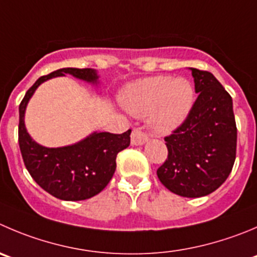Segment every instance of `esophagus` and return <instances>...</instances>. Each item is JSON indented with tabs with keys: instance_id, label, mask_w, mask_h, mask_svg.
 <instances>
[{
	"instance_id": "esophagus-1",
	"label": "esophagus",
	"mask_w": 257,
	"mask_h": 257,
	"mask_svg": "<svg viewBox=\"0 0 257 257\" xmlns=\"http://www.w3.org/2000/svg\"><path fill=\"white\" fill-rule=\"evenodd\" d=\"M148 141V136H146V134H144L143 131L140 130H134L133 134H131V144L135 146H140V145H144V144Z\"/></svg>"
}]
</instances>
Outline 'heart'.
<instances>
[{
    "label": "heart",
    "mask_w": 257,
    "mask_h": 257,
    "mask_svg": "<svg viewBox=\"0 0 257 257\" xmlns=\"http://www.w3.org/2000/svg\"><path fill=\"white\" fill-rule=\"evenodd\" d=\"M195 101L187 78L156 75L128 85L122 94L126 111L136 117L149 116V123L160 135L170 134L189 117Z\"/></svg>",
    "instance_id": "heart-1"
}]
</instances>
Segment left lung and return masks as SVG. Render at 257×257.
<instances>
[{
  "instance_id": "8db88e82",
  "label": "left lung",
  "mask_w": 257,
  "mask_h": 257,
  "mask_svg": "<svg viewBox=\"0 0 257 257\" xmlns=\"http://www.w3.org/2000/svg\"><path fill=\"white\" fill-rule=\"evenodd\" d=\"M198 98L189 117L165 138L168 159L158 169L170 192L187 198L211 194L231 173L237 128L232 98L212 73L190 68Z\"/></svg>"
}]
</instances>
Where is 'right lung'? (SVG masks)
Masks as SVG:
<instances>
[{
	"instance_id": "obj_1",
	"label": "right lung",
	"mask_w": 257,
	"mask_h": 257,
	"mask_svg": "<svg viewBox=\"0 0 257 257\" xmlns=\"http://www.w3.org/2000/svg\"><path fill=\"white\" fill-rule=\"evenodd\" d=\"M65 74L98 84L97 70L90 68H63L39 78L19 107V145L26 169L45 192L63 200H84L98 194L112 179L117 154L130 145L131 130L123 134L96 131L78 143L62 148H45L33 140L25 126L29 101L41 83Z\"/></svg>"
}]
</instances>
